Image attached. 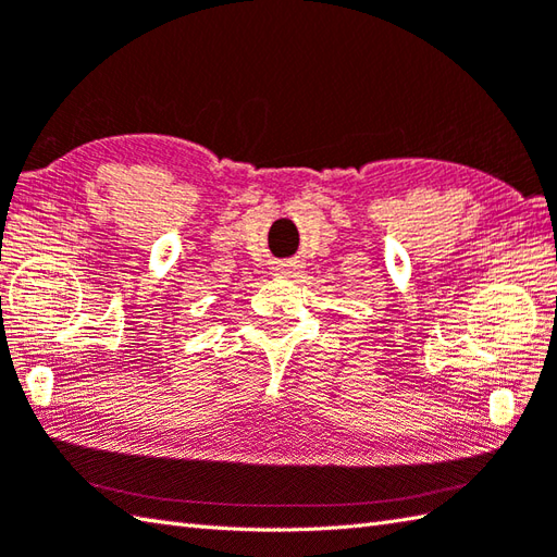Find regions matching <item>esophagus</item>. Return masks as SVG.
Segmentation results:
<instances>
[{
    "instance_id": "34e87169",
    "label": "esophagus",
    "mask_w": 557,
    "mask_h": 557,
    "mask_svg": "<svg viewBox=\"0 0 557 557\" xmlns=\"http://www.w3.org/2000/svg\"><path fill=\"white\" fill-rule=\"evenodd\" d=\"M299 265H294V263H282V265H277L275 268V275L277 277H282V280H294V277H299Z\"/></svg>"
}]
</instances>
